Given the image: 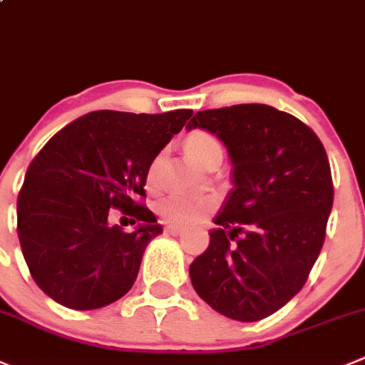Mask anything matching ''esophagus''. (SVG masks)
<instances>
[{"mask_svg":"<svg viewBox=\"0 0 365 365\" xmlns=\"http://www.w3.org/2000/svg\"><path fill=\"white\" fill-rule=\"evenodd\" d=\"M165 232L169 233V235H182L183 233V228H178V226H165Z\"/></svg>","mask_w":365,"mask_h":365,"instance_id":"1","label":"esophagus"}]
</instances>
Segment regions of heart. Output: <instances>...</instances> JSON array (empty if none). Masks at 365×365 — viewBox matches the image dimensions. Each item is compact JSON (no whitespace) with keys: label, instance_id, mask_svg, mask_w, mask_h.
<instances>
[{"label":"heart","instance_id":"heart-1","mask_svg":"<svg viewBox=\"0 0 365 365\" xmlns=\"http://www.w3.org/2000/svg\"><path fill=\"white\" fill-rule=\"evenodd\" d=\"M183 146L192 162H196L201 168H207L214 158L222 157L221 144L217 143V139L201 130L190 132L185 137ZM155 171H157V162L148 171V185L150 187L155 185ZM215 203L217 200L212 194H173L162 201L158 212L168 225L190 226L203 221L214 210Z\"/></svg>","mask_w":365,"mask_h":365}]
</instances>
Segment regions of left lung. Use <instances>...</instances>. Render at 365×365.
Returning <instances> with one entry per match:
<instances>
[{
	"instance_id": "left-lung-1",
	"label": "left lung",
	"mask_w": 365,
	"mask_h": 365,
	"mask_svg": "<svg viewBox=\"0 0 365 365\" xmlns=\"http://www.w3.org/2000/svg\"><path fill=\"white\" fill-rule=\"evenodd\" d=\"M192 128L225 144L233 189L190 282L215 312L260 321L302 291L321 253L334 205L327 151L305 123L269 105L197 112Z\"/></svg>"
}]
</instances>
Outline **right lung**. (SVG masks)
<instances>
[{
	"mask_svg": "<svg viewBox=\"0 0 365 365\" xmlns=\"http://www.w3.org/2000/svg\"><path fill=\"white\" fill-rule=\"evenodd\" d=\"M192 110H100L48 140L17 197V235L35 284L73 310H94L132 289L151 239L162 233L146 196L151 164ZM118 207L140 220L133 232L108 222ZM135 222V221H133Z\"/></svg>",
	"mask_w": 365,
	"mask_h": 365,
	"instance_id": "right-lung-1",
	"label": "right lung"
}]
</instances>
